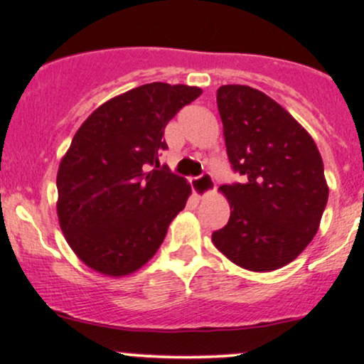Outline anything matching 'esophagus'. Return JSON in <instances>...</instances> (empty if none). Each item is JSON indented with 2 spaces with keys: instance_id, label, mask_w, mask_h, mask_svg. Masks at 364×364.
I'll return each instance as SVG.
<instances>
[{
  "instance_id": "1",
  "label": "esophagus",
  "mask_w": 364,
  "mask_h": 364,
  "mask_svg": "<svg viewBox=\"0 0 364 364\" xmlns=\"http://www.w3.org/2000/svg\"><path fill=\"white\" fill-rule=\"evenodd\" d=\"M191 188H193V191L198 196H205L210 193V191H214V178H212L210 173H203L200 174V176H196L191 179Z\"/></svg>"
}]
</instances>
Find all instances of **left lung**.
Segmentation results:
<instances>
[{
	"mask_svg": "<svg viewBox=\"0 0 364 364\" xmlns=\"http://www.w3.org/2000/svg\"><path fill=\"white\" fill-rule=\"evenodd\" d=\"M217 107L228 157L243 183L223 185L231 217L212 241L236 265L270 272L310 245L328 198L323 161L301 124L248 85H223Z\"/></svg>",
	"mask_w": 364,
	"mask_h": 364,
	"instance_id": "left-lung-1",
	"label": "left lung"
}]
</instances>
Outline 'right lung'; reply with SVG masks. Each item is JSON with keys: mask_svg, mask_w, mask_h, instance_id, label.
Masks as SVG:
<instances>
[{"mask_svg": "<svg viewBox=\"0 0 364 364\" xmlns=\"http://www.w3.org/2000/svg\"><path fill=\"white\" fill-rule=\"evenodd\" d=\"M202 89L154 82L97 107L58 169V217L83 263L119 277L156 255L186 205L185 178L159 164L164 128Z\"/></svg>", "mask_w": 364, "mask_h": 364, "instance_id": "add662e5", "label": "right lung"}]
</instances>
